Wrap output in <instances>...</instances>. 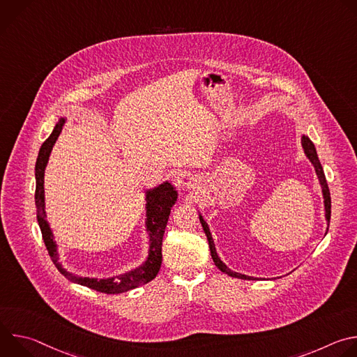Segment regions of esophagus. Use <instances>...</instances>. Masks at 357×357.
Masks as SVG:
<instances>
[{
	"instance_id": "1",
	"label": "esophagus",
	"mask_w": 357,
	"mask_h": 357,
	"mask_svg": "<svg viewBox=\"0 0 357 357\" xmlns=\"http://www.w3.org/2000/svg\"><path fill=\"white\" fill-rule=\"evenodd\" d=\"M197 179L196 178H192L189 182H188V186H190V188H196V185H197Z\"/></svg>"
}]
</instances>
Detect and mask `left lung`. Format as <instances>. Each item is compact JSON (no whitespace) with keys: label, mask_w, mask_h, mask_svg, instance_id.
Listing matches in <instances>:
<instances>
[{"label":"left lung","mask_w":357,"mask_h":357,"mask_svg":"<svg viewBox=\"0 0 357 357\" xmlns=\"http://www.w3.org/2000/svg\"><path fill=\"white\" fill-rule=\"evenodd\" d=\"M301 144H302L305 155H307V158H308V160L311 161V164L314 165L315 172H317V176H318V179H319V183H321V188H322V195H324L325 219H326L328 227H329V222H331V192H329V188H328V183H326V178H325V174H324V168H322V165H321V162H319V158H318V154H317L315 145H314V142L310 139V137L303 134V135L301 137ZM199 220H200L202 227H203V230H205V234H206V237H208L213 263L216 264V267H218L222 273H225V274H227V275H230V277H234V278H240V280H259V278L248 277V275H244V274L231 271V270L220 260V257L218 256V251H216V247H215V243H213V238H212L209 226H208V223L205 222V219H203L202 215H199ZM326 233H328V229H326Z\"/></svg>","instance_id":"obj_1"}]
</instances>
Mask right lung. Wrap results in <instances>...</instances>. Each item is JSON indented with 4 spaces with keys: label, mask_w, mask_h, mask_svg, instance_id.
<instances>
[{
    "label": "right lung",
    "mask_w": 357,
    "mask_h": 357,
    "mask_svg": "<svg viewBox=\"0 0 357 357\" xmlns=\"http://www.w3.org/2000/svg\"><path fill=\"white\" fill-rule=\"evenodd\" d=\"M66 119L61 117L56 123L52 134L47 137V139L42 144L39 154L35 164V179H36V189H35V205H36V219L38 225L42 231V237L45 241V245L47 248V252L50 259H52L56 268L61 271L62 275H65L69 281L75 284L84 285L87 288H91L98 292L105 294H121L127 292L130 289H134L139 285H144L154 280L161 268L162 263V238L165 233V227L169 219V213L175 202L178 199L176 189L167 181L155 188L145 190V230L148 233V257L145 261L123 274L110 277V278H90V277H82L77 274H73L68 271L61 263H59V254H58V244L55 241L54 233L49 227V223L46 220V212H45V189H43V178H45V168L47 165L50 152L62 132V128L65 126Z\"/></svg>",
    "instance_id": "obj_1"
}]
</instances>
